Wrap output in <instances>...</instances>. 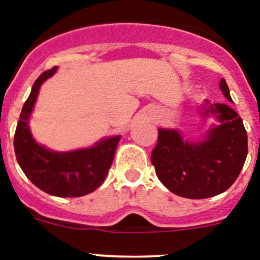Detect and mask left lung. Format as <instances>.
Returning a JSON list of instances; mask_svg holds the SVG:
<instances>
[{"label":"left lung","mask_w":260,"mask_h":260,"mask_svg":"<svg viewBox=\"0 0 260 260\" xmlns=\"http://www.w3.org/2000/svg\"><path fill=\"white\" fill-rule=\"evenodd\" d=\"M222 95L233 103L225 79ZM202 118L216 122L198 141L185 139L178 128H158L151 155L156 176L178 197L204 199L228 190L237 180L247 156V134L242 119L231 104L208 100L199 107Z\"/></svg>","instance_id":"obj_1"}]
</instances>
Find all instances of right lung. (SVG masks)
Segmentation results:
<instances>
[{
  "mask_svg": "<svg viewBox=\"0 0 260 260\" xmlns=\"http://www.w3.org/2000/svg\"><path fill=\"white\" fill-rule=\"evenodd\" d=\"M57 68L44 71L32 86L20 112L14 135V150L23 173L36 187L59 198H77L95 191L104 182L121 135L103 138L93 146L58 152L41 146L29 130V117L41 84L56 74Z\"/></svg>",
  "mask_w": 260,
  "mask_h": 260,
  "instance_id": "1",
  "label": "right lung"
}]
</instances>
